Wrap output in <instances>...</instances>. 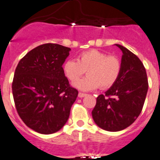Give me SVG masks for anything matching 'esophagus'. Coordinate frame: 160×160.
<instances>
[{
	"instance_id": "esophagus-1",
	"label": "esophagus",
	"mask_w": 160,
	"mask_h": 160,
	"mask_svg": "<svg viewBox=\"0 0 160 160\" xmlns=\"http://www.w3.org/2000/svg\"><path fill=\"white\" fill-rule=\"evenodd\" d=\"M86 93H84V92H79V94H78V96H79V98H84V97L86 96Z\"/></svg>"
}]
</instances>
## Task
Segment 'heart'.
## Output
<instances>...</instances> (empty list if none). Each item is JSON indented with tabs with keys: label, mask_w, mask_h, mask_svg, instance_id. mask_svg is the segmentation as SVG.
I'll use <instances>...</instances> for the list:
<instances>
[{
	"label": "heart",
	"mask_w": 160,
	"mask_h": 160,
	"mask_svg": "<svg viewBox=\"0 0 160 160\" xmlns=\"http://www.w3.org/2000/svg\"><path fill=\"white\" fill-rule=\"evenodd\" d=\"M121 69V61L117 56L97 49L84 51L78 55L77 61L67 60L62 66L64 75L72 82L87 72L88 76L75 84L81 90H92L99 86L102 89L110 88L117 81Z\"/></svg>",
	"instance_id": "b5f03b06"
}]
</instances>
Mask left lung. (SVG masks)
<instances>
[{
	"label": "left lung",
	"instance_id": "left-lung-1",
	"mask_svg": "<svg viewBox=\"0 0 160 160\" xmlns=\"http://www.w3.org/2000/svg\"><path fill=\"white\" fill-rule=\"evenodd\" d=\"M116 46L123 52L121 72L105 94L97 98L92 111L97 125L110 132L124 129L136 120L148 90V80L142 61L125 47Z\"/></svg>",
	"mask_w": 160,
	"mask_h": 160
}]
</instances>
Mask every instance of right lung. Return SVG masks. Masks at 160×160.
Wrapping results in <instances>:
<instances>
[{
  "mask_svg": "<svg viewBox=\"0 0 160 160\" xmlns=\"http://www.w3.org/2000/svg\"><path fill=\"white\" fill-rule=\"evenodd\" d=\"M68 47L47 43L20 60L12 83L14 104L28 127L42 134L58 132L70 115L78 91L70 85L62 64Z\"/></svg>",
  "mask_w": 160,
  "mask_h": 160,
  "instance_id": "obj_1",
  "label": "right lung"
}]
</instances>
